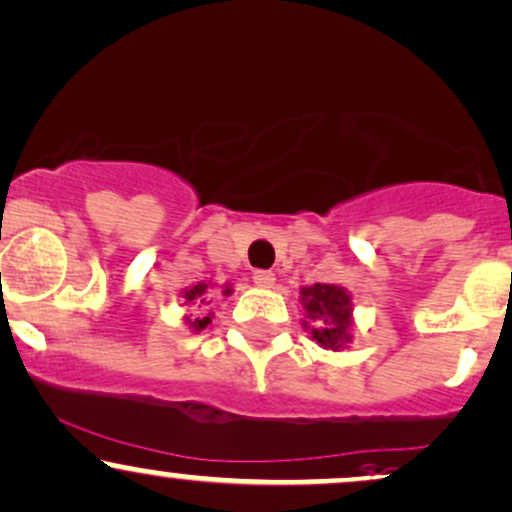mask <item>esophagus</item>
Returning a JSON list of instances; mask_svg holds the SVG:
<instances>
[{
    "mask_svg": "<svg viewBox=\"0 0 512 512\" xmlns=\"http://www.w3.org/2000/svg\"><path fill=\"white\" fill-rule=\"evenodd\" d=\"M252 281H255V286H260V288H272L276 276L272 272H267V269H257V272L252 274Z\"/></svg>",
    "mask_w": 512,
    "mask_h": 512,
    "instance_id": "1",
    "label": "esophagus"
}]
</instances>
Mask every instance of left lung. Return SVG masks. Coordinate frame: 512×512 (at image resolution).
Returning a JSON list of instances; mask_svg holds the SVG:
<instances>
[{
  "label": "left lung",
  "mask_w": 512,
  "mask_h": 512,
  "mask_svg": "<svg viewBox=\"0 0 512 512\" xmlns=\"http://www.w3.org/2000/svg\"><path fill=\"white\" fill-rule=\"evenodd\" d=\"M300 293H303L307 319L312 322V338L322 348H343L350 331V295L334 283H315Z\"/></svg>",
  "instance_id": "obj_1"
}]
</instances>
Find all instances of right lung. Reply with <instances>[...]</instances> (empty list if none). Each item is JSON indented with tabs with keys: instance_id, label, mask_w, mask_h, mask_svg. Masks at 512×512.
I'll use <instances>...</instances> for the list:
<instances>
[{
	"instance_id": "1",
	"label": "right lung",
	"mask_w": 512,
	"mask_h": 512,
	"mask_svg": "<svg viewBox=\"0 0 512 512\" xmlns=\"http://www.w3.org/2000/svg\"><path fill=\"white\" fill-rule=\"evenodd\" d=\"M229 293H231V288H226L224 295H229ZM186 303H193L197 307H205V305L212 303V300L207 298V283H197V286H193L190 291H186ZM209 322H212L209 317H197V319H188V326H190V329H195V331H202V329H207Z\"/></svg>"
}]
</instances>
